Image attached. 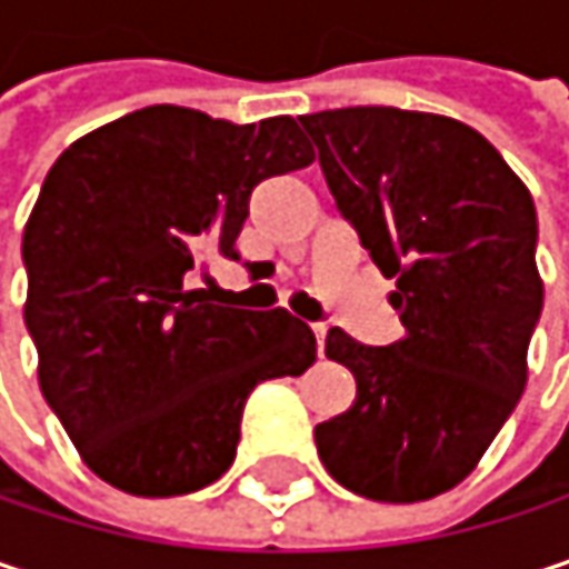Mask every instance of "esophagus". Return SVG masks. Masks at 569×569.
Listing matches in <instances>:
<instances>
[{
  "mask_svg": "<svg viewBox=\"0 0 569 569\" xmlns=\"http://www.w3.org/2000/svg\"><path fill=\"white\" fill-rule=\"evenodd\" d=\"M312 336H316V348H319V355H322V351H326V336H329V326L316 322V326H312Z\"/></svg>",
  "mask_w": 569,
  "mask_h": 569,
  "instance_id": "esophagus-1",
  "label": "esophagus"
}]
</instances>
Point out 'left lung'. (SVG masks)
I'll use <instances>...</instances> for the list:
<instances>
[{
    "instance_id": "1",
    "label": "left lung",
    "mask_w": 569,
    "mask_h": 569,
    "mask_svg": "<svg viewBox=\"0 0 569 569\" xmlns=\"http://www.w3.org/2000/svg\"><path fill=\"white\" fill-rule=\"evenodd\" d=\"M341 218L397 280L403 338L326 355L355 375V403L316 427L338 486L371 501H427L486 456L528 385L541 319L538 214L528 184L482 132L439 113L345 107L299 117Z\"/></svg>"
}]
</instances>
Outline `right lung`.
Instances as JSON below:
<instances>
[{"label": "right lung", "mask_w": 569, "mask_h": 569, "mask_svg": "<svg viewBox=\"0 0 569 569\" xmlns=\"http://www.w3.org/2000/svg\"><path fill=\"white\" fill-rule=\"evenodd\" d=\"M312 159L289 117L233 127L159 103L80 136L44 176L22 233L26 326L44 400L107 486L169 498L218 482L250 390L316 361L312 329L286 309L184 286L237 260L260 181Z\"/></svg>", "instance_id": "obj_1"}]
</instances>
